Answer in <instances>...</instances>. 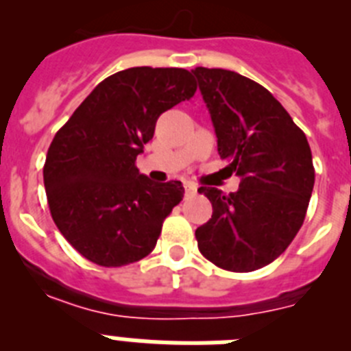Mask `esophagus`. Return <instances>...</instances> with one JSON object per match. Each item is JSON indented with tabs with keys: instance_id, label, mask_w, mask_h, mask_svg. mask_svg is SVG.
<instances>
[{
	"instance_id": "obj_1",
	"label": "esophagus",
	"mask_w": 351,
	"mask_h": 351,
	"mask_svg": "<svg viewBox=\"0 0 351 351\" xmlns=\"http://www.w3.org/2000/svg\"><path fill=\"white\" fill-rule=\"evenodd\" d=\"M195 191H197V186H195L193 182H184V193H186V197H190V195H195Z\"/></svg>"
}]
</instances>
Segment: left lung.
I'll return each mask as SVG.
<instances>
[{
  "mask_svg": "<svg viewBox=\"0 0 351 351\" xmlns=\"http://www.w3.org/2000/svg\"><path fill=\"white\" fill-rule=\"evenodd\" d=\"M218 153L241 178L235 193L200 188L213 216L195 230L214 265L251 272L274 262L302 226L315 184L308 138L283 105L255 80L221 68L193 70Z\"/></svg>",
  "mask_w": 351,
  "mask_h": 351,
  "instance_id": "8db88e82",
  "label": "left lung"
}]
</instances>
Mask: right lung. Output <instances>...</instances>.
Listing matches in <instances>:
<instances>
[{"label":"right lung","instance_id":"obj_1","mask_svg":"<svg viewBox=\"0 0 351 351\" xmlns=\"http://www.w3.org/2000/svg\"><path fill=\"white\" fill-rule=\"evenodd\" d=\"M195 91L182 68H128L101 80L56 133L43 165L49 209L84 258L121 267L154 250L184 188L153 182L135 160L158 117Z\"/></svg>","mask_w":351,"mask_h":351}]
</instances>
